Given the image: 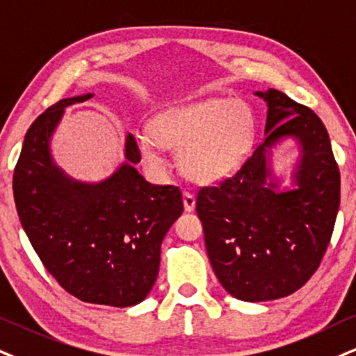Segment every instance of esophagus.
<instances>
[{"instance_id": "obj_1", "label": "esophagus", "mask_w": 356, "mask_h": 356, "mask_svg": "<svg viewBox=\"0 0 356 356\" xmlns=\"http://www.w3.org/2000/svg\"><path fill=\"white\" fill-rule=\"evenodd\" d=\"M183 204H185V211H193L196 204V198L191 191H185L183 193Z\"/></svg>"}]
</instances>
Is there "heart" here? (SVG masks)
I'll return each mask as SVG.
<instances>
[{"label": "heart", "instance_id": "obj_1", "mask_svg": "<svg viewBox=\"0 0 356 356\" xmlns=\"http://www.w3.org/2000/svg\"><path fill=\"white\" fill-rule=\"evenodd\" d=\"M149 131L138 134L147 163L165 166L161 147L178 150L188 177L203 183L231 177L251 153L256 120L248 104L236 99H208L158 115Z\"/></svg>", "mask_w": 356, "mask_h": 356}]
</instances>
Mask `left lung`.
<instances>
[{
  "label": "left lung",
  "instance_id": "left-lung-1",
  "mask_svg": "<svg viewBox=\"0 0 356 356\" xmlns=\"http://www.w3.org/2000/svg\"><path fill=\"white\" fill-rule=\"evenodd\" d=\"M267 102L266 142L219 185L200 188L196 213L213 270L232 297L282 299L315 274L332 239L340 206V171L317 113L284 92H256ZM296 136L302 158L297 191L266 183L265 150Z\"/></svg>",
  "mask_w": 356,
  "mask_h": 356
}]
</instances>
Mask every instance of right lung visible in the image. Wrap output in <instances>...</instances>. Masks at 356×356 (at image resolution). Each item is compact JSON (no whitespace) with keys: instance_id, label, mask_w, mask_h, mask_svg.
Wrapping results in <instances>:
<instances>
[{"instance_id":"1","label":"right lung","mask_w":356,"mask_h":356,"mask_svg":"<svg viewBox=\"0 0 356 356\" xmlns=\"http://www.w3.org/2000/svg\"><path fill=\"white\" fill-rule=\"evenodd\" d=\"M92 94L63 99L26 131L13 175L23 229L57 284L89 304L142 302L160 269L161 241L183 213L178 186L152 185L131 166L142 160L127 137L124 163L105 181H72L52 163L49 138L64 108Z\"/></svg>"}]
</instances>
